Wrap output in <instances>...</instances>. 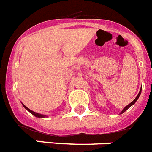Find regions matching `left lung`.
<instances>
[{"label": "left lung", "instance_id": "left-lung-1", "mask_svg": "<svg viewBox=\"0 0 152 152\" xmlns=\"http://www.w3.org/2000/svg\"><path fill=\"white\" fill-rule=\"evenodd\" d=\"M141 92H142V89H140V92H139V93H138V96H136V98L134 99V100H133V101H132V102L131 103H130V104H129V105H127V106H125V108H124V109H123V110H122V113H121V114H122V113H125V111L127 110V109H129V107H130V106H132V105H134V103H135V102H136V101H137V100H138V97H139L140 94H141Z\"/></svg>", "mask_w": 152, "mask_h": 152}]
</instances>
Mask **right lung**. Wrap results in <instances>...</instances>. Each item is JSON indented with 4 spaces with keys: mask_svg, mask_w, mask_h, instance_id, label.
Wrapping results in <instances>:
<instances>
[{
    "mask_svg": "<svg viewBox=\"0 0 152 152\" xmlns=\"http://www.w3.org/2000/svg\"><path fill=\"white\" fill-rule=\"evenodd\" d=\"M23 105V107L25 108V109H27V110H28L29 112H30V113H31V114L32 115H34V116H36V117H38V118H45V117H47V115H41V114H39V113H35V112H33L32 110H30V109H29L27 107V106H25L24 105Z\"/></svg>",
    "mask_w": 152,
    "mask_h": 152,
    "instance_id": "1",
    "label": "right lung"
}]
</instances>
